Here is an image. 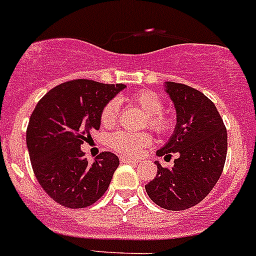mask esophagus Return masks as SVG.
Listing matches in <instances>:
<instances>
[{"instance_id": "34e87169", "label": "esophagus", "mask_w": 256, "mask_h": 256, "mask_svg": "<svg viewBox=\"0 0 256 256\" xmlns=\"http://www.w3.org/2000/svg\"><path fill=\"white\" fill-rule=\"evenodd\" d=\"M120 164H136L138 162H140L138 160H134V158H128V156H120Z\"/></svg>"}]
</instances>
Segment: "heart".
<instances>
[{
	"mask_svg": "<svg viewBox=\"0 0 256 256\" xmlns=\"http://www.w3.org/2000/svg\"><path fill=\"white\" fill-rule=\"evenodd\" d=\"M132 102L148 116V126L156 132H164L171 128L170 116L162 112L164 100L156 92L142 90L132 96ZM116 116H118V104L116 100H110L108 104H104V108L100 112V124L104 128H110L116 124ZM150 144H152V136L148 132H112L108 138L110 148L128 156H138L142 152V148Z\"/></svg>",
	"mask_w": 256,
	"mask_h": 256,
	"instance_id": "1",
	"label": "heart"
}]
</instances>
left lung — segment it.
Segmentation results:
<instances>
[{"label":"left lung","mask_w":256,"mask_h":256,"mask_svg":"<svg viewBox=\"0 0 256 256\" xmlns=\"http://www.w3.org/2000/svg\"><path fill=\"white\" fill-rule=\"evenodd\" d=\"M174 104L176 124L158 156L176 152L174 168L156 160V176L144 186L152 202L180 211L198 204L216 184L227 154V132L215 104L203 92L187 85L164 82Z\"/></svg>","instance_id":"1"}]
</instances>
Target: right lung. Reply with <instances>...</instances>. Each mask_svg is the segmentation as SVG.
Masks as SVG:
<instances>
[{"label": "right lung", "instance_id": "1", "mask_svg": "<svg viewBox=\"0 0 256 256\" xmlns=\"http://www.w3.org/2000/svg\"><path fill=\"white\" fill-rule=\"evenodd\" d=\"M124 88L74 80L46 92L32 112L26 130L32 168L46 194L62 206L88 207L108 188L118 156L104 152L90 164L81 144L100 128L104 104Z\"/></svg>", "mask_w": 256, "mask_h": 256}]
</instances>
